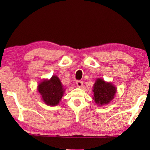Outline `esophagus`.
<instances>
[{
  "label": "esophagus",
  "instance_id": "1",
  "mask_svg": "<svg viewBox=\"0 0 150 150\" xmlns=\"http://www.w3.org/2000/svg\"><path fill=\"white\" fill-rule=\"evenodd\" d=\"M83 81H77V82H76V85H77V86L78 87H81L83 86Z\"/></svg>",
  "mask_w": 150,
  "mask_h": 150
}]
</instances>
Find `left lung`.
I'll return each mask as SVG.
<instances>
[{
	"instance_id": "obj_1",
	"label": "left lung",
	"mask_w": 150,
	"mask_h": 150,
	"mask_svg": "<svg viewBox=\"0 0 150 150\" xmlns=\"http://www.w3.org/2000/svg\"><path fill=\"white\" fill-rule=\"evenodd\" d=\"M93 91L95 102L98 105H105L113 99L116 93V88L112 83H106L101 79H97Z\"/></svg>"
}]
</instances>
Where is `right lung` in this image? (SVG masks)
I'll return each mask as SVG.
<instances>
[{"instance_id": "1", "label": "right lung", "mask_w": 150, "mask_h": 150, "mask_svg": "<svg viewBox=\"0 0 150 150\" xmlns=\"http://www.w3.org/2000/svg\"><path fill=\"white\" fill-rule=\"evenodd\" d=\"M38 89L44 102L50 106L59 104L65 91L59 79L55 75L52 76L50 80H44L40 83Z\"/></svg>"}]
</instances>
